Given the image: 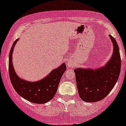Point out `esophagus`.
Returning a JSON list of instances; mask_svg holds the SVG:
<instances>
[{
	"mask_svg": "<svg viewBox=\"0 0 126 126\" xmlns=\"http://www.w3.org/2000/svg\"><path fill=\"white\" fill-rule=\"evenodd\" d=\"M71 66H72V64H70V63H68V67H71Z\"/></svg>",
	"mask_w": 126,
	"mask_h": 126,
	"instance_id": "1",
	"label": "esophagus"
}]
</instances>
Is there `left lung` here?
Masks as SVG:
<instances>
[{"mask_svg": "<svg viewBox=\"0 0 126 126\" xmlns=\"http://www.w3.org/2000/svg\"><path fill=\"white\" fill-rule=\"evenodd\" d=\"M113 52L105 66L93 69L77 68L74 70L80 97L85 102H96L105 98L115 87L121 71V61L118 43L109 35Z\"/></svg>", "mask_w": 126, "mask_h": 126, "instance_id": "obj_1", "label": "left lung"}]
</instances>
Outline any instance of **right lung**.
Masks as SVG:
<instances>
[{"label": "right lung", "mask_w": 126, "mask_h": 126, "mask_svg": "<svg viewBox=\"0 0 126 126\" xmlns=\"http://www.w3.org/2000/svg\"><path fill=\"white\" fill-rule=\"evenodd\" d=\"M19 39L12 46L9 55V75L11 84L19 96L30 102L35 104H45L55 95L61 77L66 69L65 63L54 69L43 79L36 82H29L18 77L15 72L12 63L14 47Z\"/></svg>", "instance_id": "1"}]
</instances>
